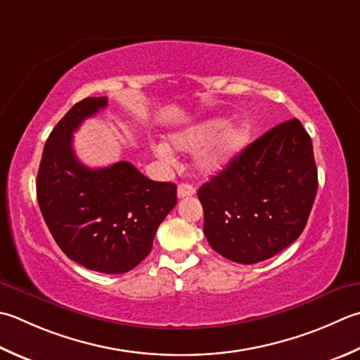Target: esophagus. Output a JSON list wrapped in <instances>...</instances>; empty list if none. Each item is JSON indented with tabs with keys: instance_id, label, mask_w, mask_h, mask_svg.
<instances>
[{
	"instance_id": "esophagus-1",
	"label": "esophagus",
	"mask_w": 360,
	"mask_h": 360,
	"mask_svg": "<svg viewBox=\"0 0 360 360\" xmlns=\"http://www.w3.org/2000/svg\"><path fill=\"white\" fill-rule=\"evenodd\" d=\"M195 193V187L190 184H182L178 186V198H186V196H192Z\"/></svg>"
}]
</instances>
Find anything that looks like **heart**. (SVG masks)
I'll use <instances>...</instances> for the list:
<instances>
[{
	"instance_id": "obj_1",
	"label": "heart",
	"mask_w": 360,
	"mask_h": 360,
	"mask_svg": "<svg viewBox=\"0 0 360 360\" xmlns=\"http://www.w3.org/2000/svg\"><path fill=\"white\" fill-rule=\"evenodd\" d=\"M250 134L251 128L246 122L228 126L226 118L212 117L170 134L168 140L179 151H196L206 146L196 158V167L202 174H214L237 158V154L248 143ZM158 154L165 160H172L173 158L167 145H159Z\"/></svg>"
}]
</instances>
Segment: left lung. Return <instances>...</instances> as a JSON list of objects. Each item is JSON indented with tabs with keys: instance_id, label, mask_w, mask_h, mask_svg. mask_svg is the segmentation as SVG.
Returning <instances> with one entry per match:
<instances>
[{
	"instance_id": "1",
	"label": "left lung",
	"mask_w": 360,
	"mask_h": 360,
	"mask_svg": "<svg viewBox=\"0 0 360 360\" xmlns=\"http://www.w3.org/2000/svg\"><path fill=\"white\" fill-rule=\"evenodd\" d=\"M316 188L312 140L298 118L287 120L200 187L204 234L232 262H262L301 236Z\"/></svg>"
}]
</instances>
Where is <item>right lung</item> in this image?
I'll return each instance as SVG.
<instances>
[{"label":"right lung","mask_w":360,"mask_h":360,"mask_svg":"<svg viewBox=\"0 0 360 360\" xmlns=\"http://www.w3.org/2000/svg\"><path fill=\"white\" fill-rule=\"evenodd\" d=\"M108 105V98L76 103L56 124L41 154L37 201L56 243L89 270L126 273L150 255L159 224L176 206V186L148 179L129 162L82 165L73 132Z\"/></svg>","instance_id":"right-lung-1"}]
</instances>
